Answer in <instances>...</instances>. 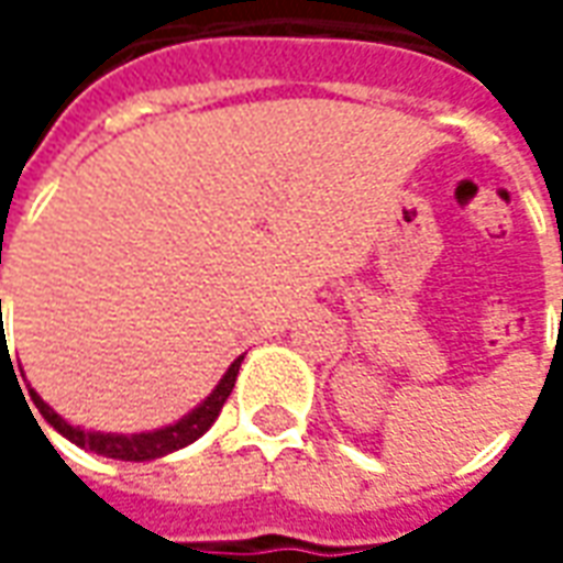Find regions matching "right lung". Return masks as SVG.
I'll return each instance as SVG.
<instances>
[{"label": "right lung", "mask_w": 563, "mask_h": 563, "mask_svg": "<svg viewBox=\"0 0 563 563\" xmlns=\"http://www.w3.org/2000/svg\"><path fill=\"white\" fill-rule=\"evenodd\" d=\"M5 350V346H2ZM241 362L244 355H238L229 371L222 374V379L213 386L205 401L192 407L189 413L180 416L177 422L162 424V428H153V431H139V434H111V431H92V428H80V424L66 422L63 416L56 413L51 404L44 401L42 395L35 389H30L32 404L38 407V413L44 416V422L54 428L56 434H63L66 440H71L75 446L90 449L96 455H104V459H117V461H153V459H165L172 455L177 449L189 446L196 443L198 437L208 431L210 424L217 422L220 416L222 404L225 398L232 395L234 379H238V371H241Z\"/></svg>", "instance_id": "right-lung-1"}]
</instances>
